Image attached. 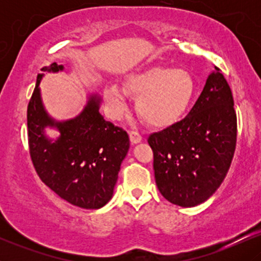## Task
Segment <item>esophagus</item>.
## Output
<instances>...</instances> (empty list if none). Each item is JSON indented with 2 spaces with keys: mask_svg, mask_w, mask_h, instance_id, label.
Listing matches in <instances>:
<instances>
[{
  "mask_svg": "<svg viewBox=\"0 0 261 261\" xmlns=\"http://www.w3.org/2000/svg\"><path fill=\"white\" fill-rule=\"evenodd\" d=\"M128 135H130L131 143H139V142H141V140H142V136H141V135L137 133V131H134V130L130 131Z\"/></svg>",
  "mask_w": 261,
  "mask_h": 261,
  "instance_id": "esophagus-1",
  "label": "esophagus"
}]
</instances>
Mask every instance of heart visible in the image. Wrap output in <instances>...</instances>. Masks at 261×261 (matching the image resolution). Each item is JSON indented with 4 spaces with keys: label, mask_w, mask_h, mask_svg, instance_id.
<instances>
[{
    "label": "heart",
    "mask_w": 261,
    "mask_h": 261,
    "mask_svg": "<svg viewBox=\"0 0 261 261\" xmlns=\"http://www.w3.org/2000/svg\"><path fill=\"white\" fill-rule=\"evenodd\" d=\"M125 91L137 98V112L153 126H167L187 112L195 94V82L182 68L153 66L128 74ZM125 91L118 85H108L103 92L108 112L119 118L126 109Z\"/></svg>",
    "instance_id": "1"
}]
</instances>
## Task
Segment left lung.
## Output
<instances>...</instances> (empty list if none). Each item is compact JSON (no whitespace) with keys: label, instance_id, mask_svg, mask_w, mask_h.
<instances>
[{"label":"left lung","instance_id":"1","mask_svg":"<svg viewBox=\"0 0 261 261\" xmlns=\"http://www.w3.org/2000/svg\"><path fill=\"white\" fill-rule=\"evenodd\" d=\"M233 106L228 83L215 66L188 115L149 135L155 184L169 202L194 207L222 184L237 142Z\"/></svg>","mask_w":261,"mask_h":261}]
</instances>
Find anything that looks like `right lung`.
Wrapping results in <instances>:
<instances>
[{
  "mask_svg": "<svg viewBox=\"0 0 261 261\" xmlns=\"http://www.w3.org/2000/svg\"><path fill=\"white\" fill-rule=\"evenodd\" d=\"M64 66L54 62L44 72H59ZM37 86L27 110L31 158L39 178L61 199L82 208L103 207L113 197L120 166L130 140L126 131L104 120L100 98L91 94L85 109L70 120L58 121L45 110ZM46 127L56 128V140L44 135Z\"/></svg>",
  "mask_w": 261,
  "mask_h": 261,
  "instance_id": "obj_1",
  "label": "right lung"
}]
</instances>
